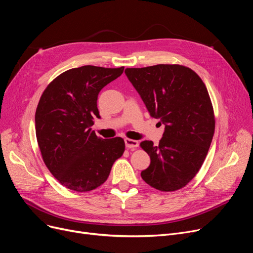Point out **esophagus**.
I'll return each mask as SVG.
<instances>
[{
	"label": "esophagus",
	"instance_id": "34e87169",
	"mask_svg": "<svg viewBox=\"0 0 253 253\" xmlns=\"http://www.w3.org/2000/svg\"><path fill=\"white\" fill-rule=\"evenodd\" d=\"M125 141V146L126 148L128 149H134L138 146V141L135 140V139H131V138H125L124 139Z\"/></svg>",
	"mask_w": 253,
	"mask_h": 253
}]
</instances>
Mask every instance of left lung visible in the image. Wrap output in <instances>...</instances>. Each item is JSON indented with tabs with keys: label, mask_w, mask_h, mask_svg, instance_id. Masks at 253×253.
I'll return each instance as SVG.
<instances>
[{
	"label": "left lung",
	"mask_w": 253,
	"mask_h": 253,
	"mask_svg": "<svg viewBox=\"0 0 253 253\" xmlns=\"http://www.w3.org/2000/svg\"><path fill=\"white\" fill-rule=\"evenodd\" d=\"M125 74L150 116L164 125L158 146L152 140L140 142L151 159L141 178L161 191L181 189L202 168L214 135L207 87L193 70L181 65L127 68Z\"/></svg>",
	"instance_id": "obj_1"
}]
</instances>
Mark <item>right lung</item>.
Masks as SVG:
<instances>
[{
    "instance_id": "right-lung-1",
    "label": "right lung",
    "mask_w": 253,
    "mask_h": 253,
    "mask_svg": "<svg viewBox=\"0 0 253 253\" xmlns=\"http://www.w3.org/2000/svg\"><path fill=\"white\" fill-rule=\"evenodd\" d=\"M124 67L85 65L60 74L43 92L35 115L38 146L45 166L66 188L85 192L102 185L123 155L124 139L98 137L92 130L98 94Z\"/></svg>"
}]
</instances>
